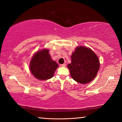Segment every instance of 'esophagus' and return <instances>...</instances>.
Returning a JSON list of instances; mask_svg holds the SVG:
<instances>
[{"label":"esophagus","mask_w":122,"mask_h":122,"mask_svg":"<svg viewBox=\"0 0 122 122\" xmlns=\"http://www.w3.org/2000/svg\"><path fill=\"white\" fill-rule=\"evenodd\" d=\"M60 66H61V67H66V64H65V63L62 64V65H60Z\"/></svg>","instance_id":"34e87169"}]
</instances>
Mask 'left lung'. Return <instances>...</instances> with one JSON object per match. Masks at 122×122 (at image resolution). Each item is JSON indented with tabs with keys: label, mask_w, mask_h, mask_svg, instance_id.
Segmentation results:
<instances>
[{
	"label": "left lung",
	"mask_w": 122,
	"mask_h": 122,
	"mask_svg": "<svg viewBox=\"0 0 122 122\" xmlns=\"http://www.w3.org/2000/svg\"><path fill=\"white\" fill-rule=\"evenodd\" d=\"M71 59V63L67 67L75 81L86 84L94 79L100 68V61L93 51L87 47H77Z\"/></svg>",
	"instance_id": "left-lung-1"
}]
</instances>
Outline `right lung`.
Here are the masks:
<instances>
[{
    "instance_id": "1",
    "label": "right lung",
    "mask_w": 122,
    "mask_h": 122,
    "mask_svg": "<svg viewBox=\"0 0 122 122\" xmlns=\"http://www.w3.org/2000/svg\"><path fill=\"white\" fill-rule=\"evenodd\" d=\"M58 67L56 62L51 60L48 49L38 51L32 57L30 63L32 74L40 80H46L52 77Z\"/></svg>"
}]
</instances>
